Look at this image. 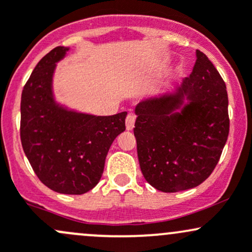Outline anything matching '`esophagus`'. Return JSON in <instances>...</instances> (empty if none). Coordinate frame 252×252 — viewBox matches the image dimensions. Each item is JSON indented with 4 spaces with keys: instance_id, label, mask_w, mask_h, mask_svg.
I'll return each instance as SVG.
<instances>
[{
    "instance_id": "1",
    "label": "esophagus",
    "mask_w": 252,
    "mask_h": 252,
    "mask_svg": "<svg viewBox=\"0 0 252 252\" xmlns=\"http://www.w3.org/2000/svg\"><path fill=\"white\" fill-rule=\"evenodd\" d=\"M134 123H136V118H134L133 115H127L126 118V128L128 129V131H131L132 128L134 127Z\"/></svg>"
}]
</instances>
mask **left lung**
Returning a JSON list of instances; mask_svg holds the SVG:
<instances>
[{
    "mask_svg": "<svg viewBox=\"0 0 252 252\" xmlns=\"http://www.w3.org/2000/svg\"><path fill=\"white\" fill-rule=\"evenodd\" d=\"M190 77L174 91L137 104L134 137L139 166L156 190L196 188L218 164L229 132L226 84L196 50Z\"/></svg>",
    "mask_w": 252,
    "mask_h": 252,
    "instance_id": "obj_1",
    "label": "left lung"
}]
</instances>
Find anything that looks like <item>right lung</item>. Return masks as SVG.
Segmentation results:
<instances>
[{
    "mask_svg": "<svg viewBox=\"0 0 252 252\" xmlns=\"http://www.w3.org/2000/svg\"><path fill=\"white\" fill-rule=\"evenodd\" d=\"M68 50L54 48L30 75L21 94L20 138L45 186L59 193L83 194L101 179L110 145L126 128L127 113L97 116L56 102L54 72Z\"/></svg>",
    "mask_w": 252,
    "mask_h": 252,
    "instance_id": "obj_1",
    "label": "right lung"
}]
</instances>
